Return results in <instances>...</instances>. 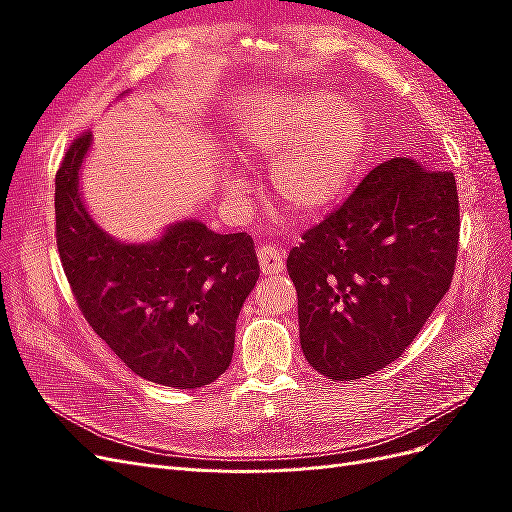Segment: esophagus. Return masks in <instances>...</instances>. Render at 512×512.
<instances>
[{"label":"esophagus","mask_w":512,"mask_h":512,"mask_svg":"<svg viewBox=\"0 0 512 512\" xmlns=\"http://www.w3.org/2000/svg\"><path fill=\"white\" fill-rule=\"evenodd\" d=\"M284 258H286L284 252L277 250L275 245H260L258 247V265H260V271L265 275L284 271V267H286Z\"/></svg>","instance_id":"obj_1"}]
</instances>
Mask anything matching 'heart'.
Segmentation results:
<instances>
[{
  "label": "heart",
  "instance_id": "obj_1",
  "mask_svg": "<svg viewBox=\"0 0 512 512\" xmlns=\"http://www.w3.org/2000/svg\"><path fill=\"white\" fill-rule=\"evenodd\" d=\"M367 143L363 115L337 104L324 91H301L294 98L258 111L243 132L250 156H273L271 188L277 203L299 218L327 213L344 196L359 170ZM228 198L241 200L245 181H224Z\"/></svg>",
  "mask_w": 512,
  "mask_h": 512
}]
</instances>
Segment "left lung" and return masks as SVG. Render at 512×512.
<instances>
[{
	"mask_svg": "<svg viewBox=\"0 0 512 512\" xmlns=\"http://www.w3.org/2000/svg\"><path fill=\"white\" fill-rule=\"evenodd\" d=\"M457 243L453 173L412 158L369 170L286 260L307 363L356 380L399 359L448 292Z\"/></svg>",
	"mask_w": 512,
	"mask_h": 512,
	"instance_id": "8db88e82",
	"label": "left lung"
}]
</instances>
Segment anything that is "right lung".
<instances>
[{
    "instance_id": "add662e5",
    "label": "right lung",
    "mask_w": 512,
    "mask_h": 512,
    "mask_svg": "<svg viewBox=\"0 0 512 512\" xmlns=\"http://www.w3.org/2000/svg\"><path fill=\"white\" fill-rule=\"evenodd\" d=\"M91 134L70 145L55 177L57 250L89 327L136 376L198 389L228 369L241 307L260 275L245 232L218 235L198 220L126 243L91 218L81 166Z\"/></svg>"
}]
</instances>
